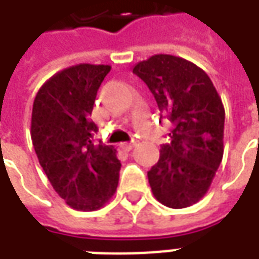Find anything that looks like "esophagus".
I'll return each mask as SVG.
<instances>
[{
	"mask_svg": "<svg viewBox=\"0 0 259 259\" xmlns=\"http://www.w3.org/2000/svg\"><path fill=\"white\" fill-rule=\"evenodd\" d=\"M136 146V141H130V143H123L122 144V148H123L124 151H132Z\"/></svg>",
	"mask_w": 259,
	"mask_h": 259,
	"instance_id": "34e87169",
	"label": "esophagus"
}]
</instances>
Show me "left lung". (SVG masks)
Here are the masks:
<instances>
[{
    "instance_id": "8db88e82",
    "label": "left lung",
    "mask_w": 259,
    "mask_h": 259,
    "mask_svg": "<svg viewBox=\"0 0 259 259\" xmlns=\"http://www.w3.org/2000/svg\"><path fill=\"white\" fill-rule=\"evenodd\" d=\"M151 90L161 118L174 123L170 143L148 172L154 197L169 208L206 194L223 157L225 108L208 74L187 59L158 54L133 68Z\"/></svg>"
}]
</instances>
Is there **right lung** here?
Segmentation results:
<instances>
[{"label": "right lung", "mask_w": 259, "mask_h": 259, "mask_svg": "<svg viewBox=\"0 0 259 259\" xmlns=\"http://www.w3.org/2000/svg\"><path fill=\"white\" fill-rule=\"evenodd\" d=\"M109 65L80 64L66 68L37 91L30 135L50 183L70 208L97 211L112 198L120 161L113 146L93 144L90 119L97 91Z\"/></svg>", "instance_id": "right-lung-1"}]
</instances>
